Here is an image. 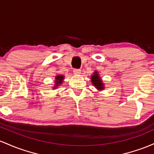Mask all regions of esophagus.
<instances>
[{"label": "esophagus", "mask_w": 154, "mask_h": 154, "mask_svg": "<svg viewBox=\"0 0 154 154\" xmlns=\"http://www.w3.org/2000/svg\"><path fill=\"white\" fill-rule=\"evenodd\" d=\"M73 72L75 75H79V74L81 73V70L80 69H74Z\"/></svg>", "instance_id": "esophagus-1"}]
</instances>
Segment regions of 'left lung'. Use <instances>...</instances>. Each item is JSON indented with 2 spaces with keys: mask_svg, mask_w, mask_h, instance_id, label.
Instances as JSON below:
<instances>
[{
  "mask_svg": "<svg viewBox=\"0 0 154 154\" xmlns=\"http://www.w3.org/2000/svg\"><path fill=\"white\" fill-rule=\"evenodd\" d=\"M91 81L93 85L95 86L96 89H98V90H103L105 89L104 84L102 82L99 74H98V72L97 71L94 72L93 75H91Z\"/></svg>",
  "mask_w": 154,
  "mask_h": 154,
  "instance_id": "1",
  "label": "left lung"
}]
</instances>
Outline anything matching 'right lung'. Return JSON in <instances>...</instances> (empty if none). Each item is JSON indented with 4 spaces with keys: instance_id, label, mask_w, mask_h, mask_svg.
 Returning <instances> with one entry per match:
<instances>
[{
    "instance_id": "obj_1",
    "label": "right lung",
    "mask_w": 154,
    "mask_h": 154,
    "mask_svg": "<svg viewBox=\"0 0 154 154\" xmlns=\"http://www.w3.org/2000/svg\"><path fill=\"white\" fill-rule=\"evenodd\" d=\"M64 75H56V78H55V84H54V86L53 89H56V88H57V86L59 85H60V84H62V83H63V80H64Z\"/></svg>"
}]
</instances>
